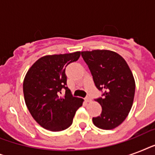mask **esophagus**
Returning <instances> with one entry per match:
<instances>
[{"label": "esophagus", "mask_w": 155, "mask_h": 155, "mask_svg": "<svg viewBox=\"0 0 155 155\" xmlns=\"http://www.w3.org/2000/svg\"><path fill=\"white\" fill-rule=\"evenodd\" d=\"M85 101H86V102H91V101H92V99H91L90 97H86V98H85Z\"/></svg>", "instance_id": "1"}]
</instances>
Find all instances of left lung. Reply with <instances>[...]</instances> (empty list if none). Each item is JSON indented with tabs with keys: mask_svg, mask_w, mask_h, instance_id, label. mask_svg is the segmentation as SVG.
Wrapping results in <instances>:
<instances>
[{
	"mask_svg": "<svg viewBox=\"0 0 155 155\" xmlns=\"http://www.w3.org/2000/svg\"><path fill=\"white\" fill-rule=\"evenodd\" d=\"M92 73L96 87L104 90L103 97L95 101L101 105V115L92 118L97 127L113 130L127 117L134 103L135 80L123 57L108 50L81 51Z\"/></svg>",
	"mask_w": 155,
	"mask_h": 155,
	"instance_id": "1",
	"label": "left lung"
}]
</instances>
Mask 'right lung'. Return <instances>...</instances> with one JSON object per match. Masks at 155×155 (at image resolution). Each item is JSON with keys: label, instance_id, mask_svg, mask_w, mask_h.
Returning <instances> with one entry per match:
<instances>
[{"label": "right lung", "instance_id": "1", "mask_svg": "<svg viewBox=\"0 0 155 155\" xmlns=\"http://www.w3.org/2000/svg\"><path fill=\"white\" fill-rule=\"evenodd\" d=\"M80 51L45 55L28 70L23 81L25 104L42 127L57 132L72 124L75 112L84 99L72 97L67 85L66 67L79 59ZM65 89L61 96V91Z\"/></svg>", "mask_w": 155, "mask_h": 155}]
</instances>
